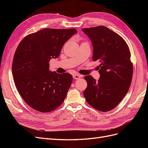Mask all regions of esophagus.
Wrapping results in <instances>:
<instances>
[{"instance_id": "1", "label": "esophagus", "mask_w": 148, "mask_h": 148, "mask_svg": "<svg viewBox=\"0 0 148 148\" xmlns=\"http://www.w3.org/2000/svg\"><path fill=\"white\" fill-rule=\"evenodd\" d=\"M73 78L75 79H79L80 78H82V76L79 75H78V74H74L73 75Z\"/></svg>"}]
</instances>
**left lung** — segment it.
Returning a JSON list of instances; mask_svg holds the SVG:
<instances>
[{
    "label": "left lung",
    "instance_id": "left-lung-1",
    "mask_svg": "<svg viewBox=\"0 0 148 148\" xmlns=\"http://www.w3.org/2000/svg\"><path fill=\"white\" fill-rule=\"evenodd\" d=\"M82 31L91 41L92 60L101 63L98 81L91 75L84 77L88 86L83 95L93 108L108 112L119 104L130 86L133 77L131 53L125 40L106 26Z\"/></svg>",
    "mask_w": 148,
    "mask_h": 148
}]
</instances>
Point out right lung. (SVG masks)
Masks as SVG:
<instances>
[{
    "label": "right lung",
    "instance_id": "right-lung-1",
    "mask_svg": "<svg viewBox=\"0 0 148 148\" xmlns=\"http://www.w3.org/2000/svg\"><path fill=\"white\" fill-rule=\"evenodd\" d=\"M77 33L75 28H46L27 35L20 42L12 75L18 91L31 108L49 112L64 102L73 77L69 73L50 71L49 62L59 56L64 44Z\"/></svg>",
    "mask_w": 148,
    "mask_h": 148
}]
</instances>
